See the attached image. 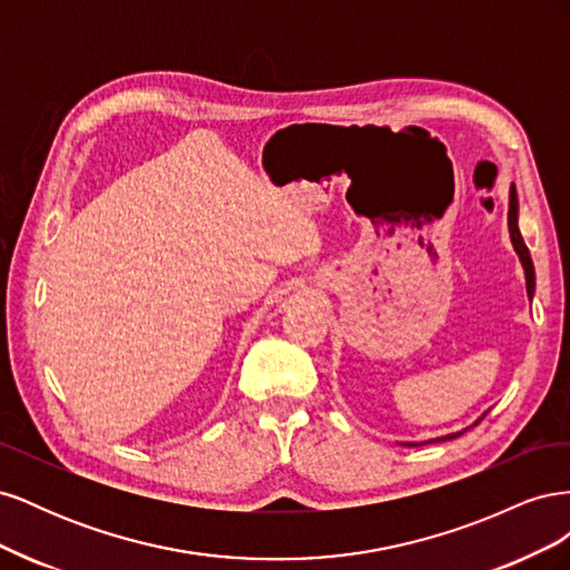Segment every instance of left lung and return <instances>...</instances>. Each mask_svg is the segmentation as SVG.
<instances>
[{"label": "left lung", "mask_w": 570, "mask_h": 570, "mask_svg": "<svg viewBox=\"0 0 570 570\" xmlns=\"http://www.w3.org/2000/svg\"><path fill=\"white\" fill-rule=\"evenodd\" d=\"M509 235H511V245H513V249H515V254H519V258H521V266H523V271H525V289H528V299H532V295H534V266H532V258H530V252H528V247H525V243H523V237H521V230H519V195H515V185L511 183V187H509ZM488 416V411L482 413V416L473 423V425H478L482 419ZM469 430V428H465ZM465 430H459V433H452V435H442V438H435V440H428V442H444V440H454V438H459V435H463ZM402 444H406V446H416V442H402ZM425 444V442H423Z\"/></svg>", "instance_id": "left-lung-1"}]
</instances>
